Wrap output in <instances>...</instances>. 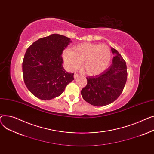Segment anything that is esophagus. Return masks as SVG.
Listing matches in <instances>:
<instances>
[{
	"instance_id": "obj_1",
	"label": "esophagus",
	"mask_w": 154,
	"mask_h": 154,
	"mask_svg": "<svg viewBox=\"0 0 154 154\" xmlns=\"http://www.w3.org/2000/svg\"><path fill=\"white\" fill-rule=\"evenodd\" d=\"M79 76V75L78 74H77V73H75V74H74V77H75V79L78 78Z\"/></svg>"
}]
</instances>
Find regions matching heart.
Wrapping results in <instances>:
<instances>
[{
    "label": "heart",
    "instance_id": "heart-1",
    "mask_svg": "<svg viewBox=\"0 0 154 154\" xmlns=\"http://www.w3.org/2000/svg\"><path fill=\"white\" fill-rule=\"evenodd\" d=\"M111 50L107 45L90 43H81L65 50L63 59L68 69L73 70L83 63V69L88 75H96L104 71L111 61Z\"/></svg>",
    "mask_w": 154,
    "mask_h": 154
}]
</instances>
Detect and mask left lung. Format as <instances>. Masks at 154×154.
<instances>
[{
  "label": "left lung",
  "instance_id": "left-lung-1",
  "mask_svg": "<svg viewBox=\"0 0 154 154\" xmlns=\"http://www.w3.org/2000/svg\"><path fill=\"white\" fill-rule=\"evenodd\" d=\"M112 64L96 76L86 78L87 85L81 90L85 101L95 106L113 103L122 93L128 78L125 61L116 49L112 48Z\"/></svg>",
  "mask_w": 154,
  "mask_h": 154
}]
</instances>
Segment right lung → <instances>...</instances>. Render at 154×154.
I'll list each match as a JSON object with an SVG mask.
<instances>
[{"mask_svg":"<svg viewBox=\"0 0 154 154\" xmlns=\"http://www.w3.org/2000/svg\"><path fill=\"white\" fill-rule=\"evenodd\" d=\"M70 39L52 34L33 42L27 48L22 63L24 83L35 97L50 100L60 96L73 81L74 73L63 69V51Z\"/></svg>","mask_w":154,"mask_h":154,"instance_id":"right-lung-1","label":"right lung"}]
</instances>
